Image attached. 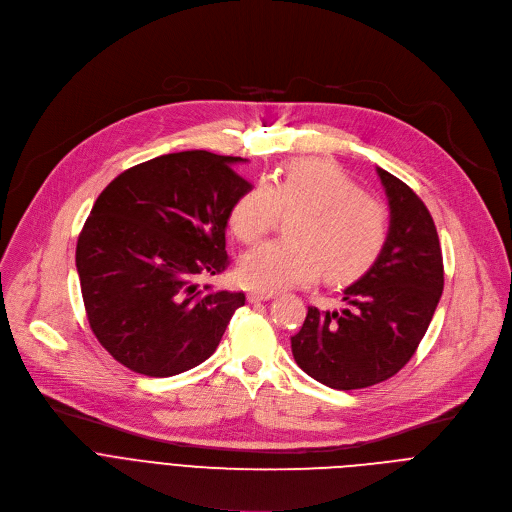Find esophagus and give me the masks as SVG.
<instances>
[{"mask_svg":"<svg viewBox=\"0 0 512 512\" xmlns=\"http://www.w3.org/2000/svg\"><path fill=\"white\" fill-rule=\"evenodd\" d=\"M274 297H276V295L270 293V291H250V293H248V301H250V303L270 301V299H274Z\"/></svg>","mask_w":512,"mask_h":512,"instance_id":"obj_1","label":"esophagus"}]
</instances>
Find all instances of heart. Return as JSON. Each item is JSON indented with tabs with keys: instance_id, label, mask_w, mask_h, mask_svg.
<instances>
[{
	"instance_id": "1",
	"label": "heart",
	"mask_w": 512,
	"mask_h": 512,
	"mask_svg": "<svg viewBox=\"0 0 512 512\" xmlns=\"http://www.w3.org/2000/svg\"><path fill=\"white\" fill-rule=\"evenodd\" d=\"M280 211L297 213L287 227L289 240L266 242L240 262V278L252 289L309 285L321 272L335 285L350 282L378 260L388 240L386 207L333 160H293L254 183L234 203L230 230L242 244H256Z\"/></svg>"
}]
</instances>
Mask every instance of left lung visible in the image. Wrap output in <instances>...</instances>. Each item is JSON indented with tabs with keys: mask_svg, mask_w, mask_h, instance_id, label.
<instances>
[{
	"mask_svg": "<svg viewBox=\"0 0 512 512\" xmlns=\"http://www.w3.org/2000/svg\"><path fill=\"white\" fill-rule=\"evenodd\" d=\"M390 207L378 260L344 289L346 309L309 307L291 337L295 362L317 382L356 390L388 380L419 348L443 291V258L433 217L401 179L376 168Z\"/></svg>",
	"mask_w": 512,
	"mask_h": 512,
	"instance_id": "8db88e82",
	"label": "left lung"
}]
</instances>
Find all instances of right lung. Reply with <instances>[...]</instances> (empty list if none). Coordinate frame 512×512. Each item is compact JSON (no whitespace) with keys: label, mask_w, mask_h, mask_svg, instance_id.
Wrapping results in <instances>:
<instances>
[{"label":"right lung","mask_w":512,"mask_h":512,"mask_svg":"<svg viewBox=\"0 0 512 512\" xmlns=\"http://www.w3.org/2000/svg\"><path fill=\"white\" fill-rule=\"evenodd\" d=\"M240 156L162 154L113 179L77 242V272L91 331L126 368L154 378L205 362L244 293L199 289L227 268L225 227L252 187Z\"/></svg>","instance_id":"obj_1"}]
</instances>
